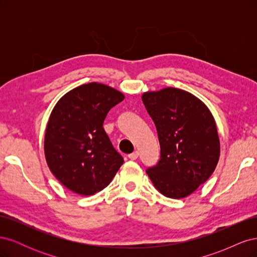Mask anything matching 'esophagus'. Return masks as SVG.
Returning <instances> with one entry per match:
<instances>
[{"instance_id":"obj_1","label":"esophagus","mask_w":257,"mask_h":257,"mask_svg":"<svg viewBox=\"0 0 257 257\" xmlns=\"http://www.w3.org/2000/svg\"><path fill=\"white\" fill-rule=\"evenodd\" d=\"M138 155H139V153H138V151H134L133 153H131V154H128V159L130 160H137L138 159Z\"/></svg>"}]
</instances>
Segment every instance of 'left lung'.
<instances>
[{"mask_svg":"<svg viewBox=\"0 0 257 257\" xmlns=\"http://www.w3.org/2000/svg\"><path fill=\"white\" fill-rule=\"evenodd\" d=\"M142 98L161 147L158 164L146 172L163 195L183 198L208 180L219 162L213 116L201 100L180 89L147 92Z\"/></svg>","mask_w":257,"mask_h":257,"instance_id":"1","label":"left lung"}]
</instances>
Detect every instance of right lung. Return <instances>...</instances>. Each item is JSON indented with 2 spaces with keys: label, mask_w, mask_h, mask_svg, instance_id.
<instances>
[{
  "label": "right lung",
  "mask_w": 257,
  "mask_h": 257,
  "mask_svg": "<svg viewBox=\"0 0 257 257\" xmlns=\"http://www.w3.org/2000/svg\"><path fill=\"white\" fill-rule=\"evenodd\" d=\"M124 99L108 85L90 82L69 91L54 106L45 134L46 161L58 180L80 195L110 183L123 164L103 123Z\"/></svg>",
  "instance_id": "right-lung-1"
}]
</instances>
